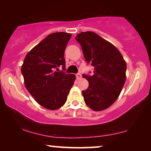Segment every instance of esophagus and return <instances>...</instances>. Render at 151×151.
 Masks as SVG:
<instances>
[{
	"label": "esophagus",
	"instance_id": "1",
	"mask_svg": "<svg viewBox=\"0 0 151 151\" xmlns=\"http://www.w3.org/2000/svg\"><path fill=\"white\" fill-rule=\"evenodd\" d=\"M76 78H77V79H80V78H82V75L80 73H77L76 75Z\"/></svg>",
	"mask_w": 151,
	"mask_h": 151
}]
</instances>
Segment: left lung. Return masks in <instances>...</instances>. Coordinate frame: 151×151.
<instances>
[{
    "mask_svg": "<svg viewBox=\"0 0 151 151\" xmlns=\"http://www.w3.org/2000/svg\"><path fill=\"white\" fill-rule=\"evenodd\" d=\"M82 47L86 63L94 74H83L88 82L82 91L86 104L96 111L104 110L118 98L126 81L127 64L114 45L93 32H81L75 38Z\"/></svg>",
    "mask_w": 151,
    "mask_h": 151,
    "instance_id": "obj_1",
    "label": "left lung"
}]
</instances>
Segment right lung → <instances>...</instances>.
<instances>
[{
  "instance_id": "1",
  "label": "right lung",
  "mask_w": 151,
  "mask_h": 151,
  "mask_svg": "<svg viewBox=\"0 0 151 151\" xmlns=\"http://www.w3.org/2000/svg\"><path fill=\"white\" fill-rule=\"evenodd\" d=\"M71 34H49L34 47L24 58L21 72L24 85L36 102L45 108L56 110L66 102L76 80L74 74L65 70L64 53Z\"/></svg>"
}]
</instances>
